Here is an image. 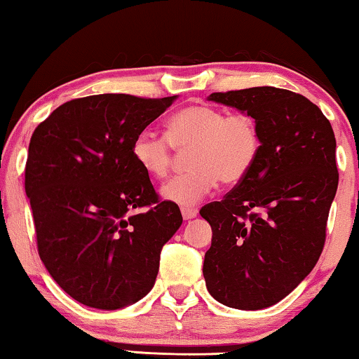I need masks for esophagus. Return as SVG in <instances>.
I'll return each instance as SVG.
<instances>
[{
    "mask_svg": "<svg viewBox=\"0 0 359 359\" xmlns=\"http://www.w3.org/2000/svg\"><path fill=\"white\" fill-rule=\"evenodd\" d=\"M180 211H182V218H184L185 221L194 219L196 213H198V210H196V208H182Z\"/></svg>",
    "mask_w": 359,
    "mask_h": 359,
    "instance_id": "1",
    "label": "esophagus"
}]
</instances>
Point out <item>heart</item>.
<instances>
[{
  "label": "heart",
  "instance_id": "1",
  "mask_svg": "<svg viewBox=\"0 0 359 359\" xmlns=\"http://www.w3.org/2000/svg\"><path fill=\"white\" fill-rule=\"evenodd\" d=\"M255 118L231 114L208 104L180 109L165 123V138L144 130L133 141V158L149 177L164 179L174 163V151L187 153L189 172L163 187L164 200L194 206L218 185L239 184L254 168L260 153Z\"/></svg>",
  "mask_w": 359,
  "mask_h": 359
}]
</instances>
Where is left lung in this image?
<instances>
[{
	"label": "left lung",
	"mask_w": 359,
	"mask_h": 359,
	"mask_svg": "<svg viewBox=\"0 0 359 359\" xmlns=\"http://www.w3.org/2000/svg\"><path fill=\"white\" fill-rule=\"evenodd\" d=\"M208 100L255 118L262 144L245 179L200 210L213 231L206 287L228 307L265 309L311 273L324 249L338 187L335 135L316 104L287 89L262 86Z\"/></svg>",
	"instance_id": "8db88e82"
}]
</instances>
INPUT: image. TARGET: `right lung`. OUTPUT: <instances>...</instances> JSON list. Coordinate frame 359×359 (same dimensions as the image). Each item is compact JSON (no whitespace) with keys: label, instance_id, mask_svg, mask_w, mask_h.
<instances>
[{"label":"right lung","instance_id":"obj_1","mask_svg":"<svg viewBox=\"0 0 359 359\" xmlns=\"http://www.w3.org/2000/svg\"><path fill=\"white\" fill-rule=\"evenodd\" d=\"M175 99H74L55 109L30 138L26 194L39 255L81 304L122 309L154 286L161 249L180 228L182 215L172 201L158 198L131 148Z\"/></svg>","mask_w":359,"mask_h":359}]
</instances>
